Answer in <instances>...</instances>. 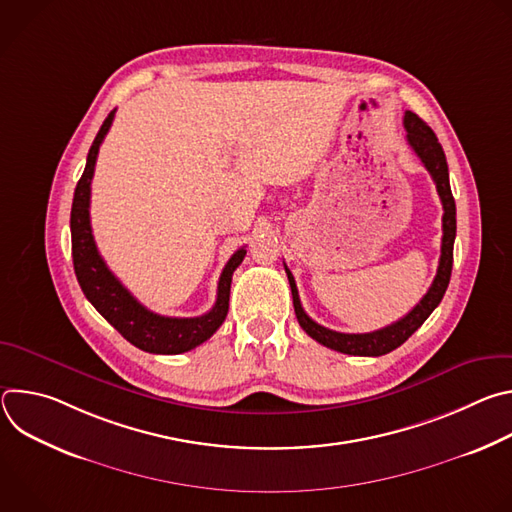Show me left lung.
<instances>
[{"label":"left lung","instance_id":"left-lung-1","mask_svg":"<svg viewBox=\"0 0 512 512\" xmlns=\"http://www.w3.org/2000/svg\"><path fill=\"white\" fill-rule=\"evenodd\" d=\"M403 125L407 129V143L411 145V150L417 154V158L423 162L425 170L431 174L437 194L442 198L444 206V218H442V255H440V265H437L435 279L431 287L427 289V294L419 300V304L401 320H397L391 326H385L375 332L367 334H344V332H334L330 328H324L316 324L302 308L300 296H298V287L296 279L291 275V271L285 265V273L289 279L291 287V296H294V310L298 316L300 326L306 330L308 336H312L316 342L344 352V354H354V356H381L397 346H401L427 318L429 314L437 308V304L442 302L450 275H452V263H454V239H456V202L452 196L450 188V174H448V162L446 154L442 150V143L437 141L435 133L427 123H423L415 113L407 111Z\"/></svg>","mask_w":512,"mask_h":512}]
</instances>
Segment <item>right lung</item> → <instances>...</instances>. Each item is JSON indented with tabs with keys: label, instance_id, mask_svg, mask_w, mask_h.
<instances>
[{
	"label": "right lung",
	"instance_id": "obj_1",
	"mask_svg": "<svg viewBox=\"0 0 512 512\" xmlns=\"http://www.w3.org/2000/svg\"><path fill=\"white\" fill-rule=\"evenodd\" d=\"M115 109L103 121L91 150L87 156L85 172L75 188V198H72L70 210V237H72V263H75V273L79 285L87 300L95 306V310L133 346L154 352V354H182L204 340H208L227 318L229 312V296H231V281L233 271L245 259L247 249L241 247L227 261L221 279H218L216 302L210 312L196 318H168L150 312L141 306L123 283L111 273L107 263L97 251L93 229H91V182L95 174L97 154L101 143L113 123Z\"/></svg>",
	"mask_w": 512,
	"mask_h": 512
}]
</instances>
